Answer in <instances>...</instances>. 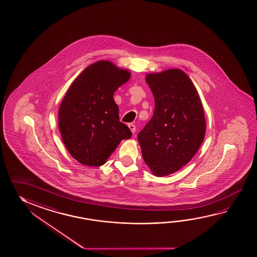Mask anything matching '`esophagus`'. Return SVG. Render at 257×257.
Instances as JSON below:
<instances>
[{"mask_svg": "<svg viewBox=\"0 0 257 257\" xmlns=\"http://www.w3.org/2000/svg\"><path fill=\"white\" fill-rule=\"evenodd\" d=\"M128 127H130V130H131V132H132L133 134L136 132V126H135L134 124H130Z\"/></svg>", "mask_w": 257, "mask_h": 257, "instance_id": "1", "label": "esophagus"}]
</instances>
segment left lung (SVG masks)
Masks as SVG:
<instances>
[{
	"label": "left lung",
	"instance_id": "8db88e82",
	"mask_svg": "<svg viewBox=\"0 0 257 257\" xmlns=\"http://www.w3.org/2000/svg\"><path fill=\"white\" fill-rule=\"evenodd\" d=\"M155 108L139 134L142 157L153 175L174 174L201 146L206 120L197 89L185 71L170 69L146 75Z\"/></svg>",
	"mask_w": 257,
	"mask_h": 257
}]
</instances>
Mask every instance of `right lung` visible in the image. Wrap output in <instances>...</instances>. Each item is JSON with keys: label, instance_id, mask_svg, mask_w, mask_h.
I'll list each match as a JSON object with an SVG mask.
<instances>
[{"label": "right lung", "instance_id": "right-lung-1", "mask_svg": "<svg viewBox=\"0 0 257 257\" xmlns=\"http://www.w3.org/2000/svg\"><path fill=\"white\" fill-rule=\"evenodd\" d=\"M131 72L109 60H99L71 83L59 108L61 140L71 156L86 166H101L131 130L119 121L113 95Z\"/></svg>", "mask_w": 257, "mask_h": 257}]
</instances>
